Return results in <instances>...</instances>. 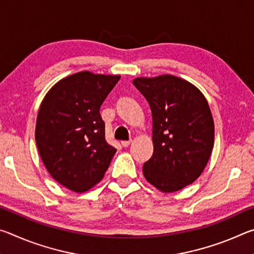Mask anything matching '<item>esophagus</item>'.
Here are the masks:
<instances>
[{
	"instance_id": "obj_1",
	"label": "esophagus",
	"mask_w": 254,
	"mask_h": 254,
	"mask_svg": "<svg viewBox=\"0 0 254 254\" xmlns=\"http://www.w3.org/2000/svg\"><path fill=\"white\" fill-rule=\"evenodd\" d=\"M131 142H132L131 140H128V141H122L121 144H122V147L127 148V147H128V145H130V143H131Z\"/></svg>"
}]
</instances>
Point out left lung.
<instances>
[{"instance_id":"8db88e82","label":"left lung","mask_w":254,"mask_h":254,"mask_svg":"<svg viewBox=\"0 0 254 254\" xmlns=\"http://www.w3.org/2000/svg\"><path fill=\"white\" fill-rule=\"evenodd\" d=\"M133 85L152 113V157L143 165L148 182L163 192L177 191L203 173L214 145L208 103L194 85L173 75L139 77Z\"/></svg>"}]
</instances>
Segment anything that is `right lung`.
I'll return each instance as SVG.
<instances>
[{
  "mask_svg": "<svg viewBox=\"0 0 254 254\" xmlns=\"http://www.w3.org/2000/svg\"><path fill=\"white\" fill-rule=\"evenodd\" d=\"M120 76L80 71L58 81L38 112L36 142L55 180L84 192L104 177L117 149L105 140L100 109Z\"/></svg>",
  "mask_w": 254,
  "mask_h": 254,
  "instance_id": "1",
  "label": "right lung"
}]
</instances>
